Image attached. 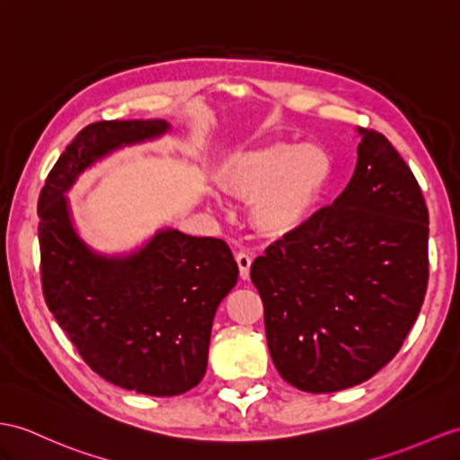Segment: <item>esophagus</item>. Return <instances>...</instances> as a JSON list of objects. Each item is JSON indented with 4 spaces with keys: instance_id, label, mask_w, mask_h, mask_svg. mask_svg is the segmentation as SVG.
Returning <instances> with one entry per match:
<instances>
[{
    "instance_id": "34e87169",
    "label": "esophagus",
    "mask_w": 460,
    "mask_h": 460,
    "mask_svg": "<svg viewBox=\"0 0 460 460\" xmlns=\"http://www.w3.org/2000/svg\"><path fill=\"white\" fill-rule=\"evenodd\" d=\"M236 263H238V269H240V277L243 279H250V267H252V255L248 253H236Z\"/></svg>"
}]
</instances>
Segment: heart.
Listing matches in <instances>:
<instances>
[{
    "label": "heart",
    "mask_w": 460,
    "mask_h": 460,
    "mask_svg": "<svg viewBox=\"0 0 460 460\" xmlns=\"http://www.w3.org/2000/svg\"><path fill=\"white\" fill-rule=\"evenodd\" d=\"M335 177L332 154L314 144H271L234 155L220 185L250 200V220L267 238H285L314 217Z\"/></svg>",
    "instance_id": "1"
}]
</instances>
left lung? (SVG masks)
I'll list each match as a JSON object with an SVG mask.
<instances>
[{
    "mask_svg": "<svg viewBox=\"0 0 460 460\" xmlns=\"http://www.w3.org/2000/svg\"><path fill=\"white\" fill-rule=\"evenodd\" d=\"M351 181L252 265L271 359L298 390L338 392L392 361L428 288L429 215L383 134L357 128Z\"/></svg>",
    "mask_w": 460,
    "mask_h": 460,
    "instance_id": "obj_1",
    "label": "left lung"
}]
</instances>
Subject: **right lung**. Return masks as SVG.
I'll return each mask as SVG.
<instances>
[{"instance_id":"obj_1","label":"right lung","mask_w":460,"mask_h":460,"mask_svg":"<svg viewBox=\"0 0 460 460\" xmlns=\"http://www.w3.org/2000/svg\"><path fill=\"white\" fill-rule=\"evenodd\" d=\"M170 130L162 119L93 122L39 197L42 293L54 320L99 376L148 396L183 394L203 380L212 320L238 283V265L226 242L175 228L130 253H99L77 234L66 193L109 154Z\"/></svg>"}]
</instances>
